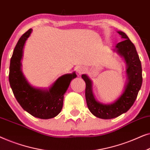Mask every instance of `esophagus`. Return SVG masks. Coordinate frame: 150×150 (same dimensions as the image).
<instances>
[{"label": "esophagus", "mask_w": 150, "mask_h": 150, "mask_svg": "<svg viewBox=\"0 0 150 150\" xmlns=\"http://www.w3.org/2000/svg\"><path fill=\"white\" fill-rule=\"evenodd\" d=\"M85 68H83V67H79L76 69V71L79 74H81L84 73L85 72Z\"/></svg>", "instance_id": "34e87169"}]
</instances>
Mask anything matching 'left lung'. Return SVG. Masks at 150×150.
<instances>
[{
    "label": "left lung",
    "mask_w": 150,
    "mask_h": 150,
    "mask_svg": "<svg viewBox=\"0 0 150 150\" xmlns=\"http://www.w3.org/2000/svg\"><path fill=\"white\" fill-rule=\"evenodd\" d=\"M124 41L116 45V51L124 59L126 64L128 81L124 91L113 103L104 104L95 99L92 91V82L86 74L82 79L86 83L85 98L88 108L93 115L98 118L108 120L125 113L133 105L142 85V67L136 48L125 33L117 31Z\"/></svg>",
    "instance_id": "1"
}]
</instances>
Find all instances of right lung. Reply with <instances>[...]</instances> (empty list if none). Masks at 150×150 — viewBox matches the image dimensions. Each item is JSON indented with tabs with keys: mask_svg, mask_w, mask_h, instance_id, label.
Listing matches in <instances>:
<instances>
[{
	"mask_svg": "<svg viewBox=\"0 0 150 150\" xmlns=\"http://www.w3.org/2000/svg\"><path fill=\"white\" fill-rule=\"evenodd\" d=\"M32 32L30 28L19 39L10 61L9 80L16 100L24 110L40 119L56 117L63 107V97L71 80L77 76L75 72L59 77L48 89L35 88L30 85L21 69V59L26 40Z\"/></svg>",
	"mask_w": 150,
	"mask_h": 150,
	"instance_id": "add662e5",
	"label": "right lung"
}]
</instances>
